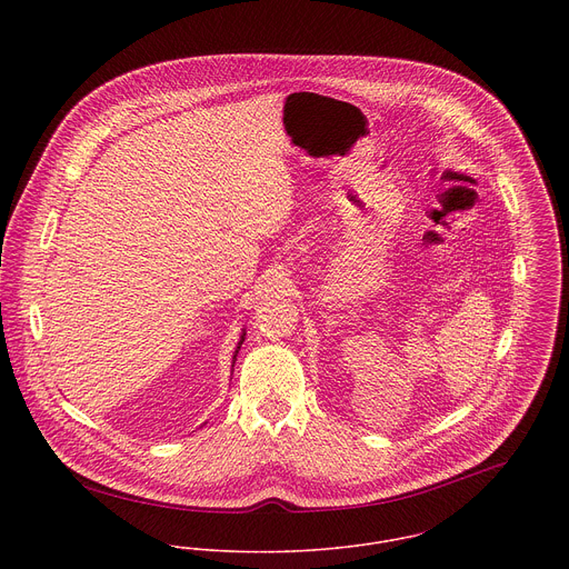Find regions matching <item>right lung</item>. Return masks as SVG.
Segmentation results:
<instances>
[{
    "mask_svg": "<svg viewBox=\"0 0 569 569\" xmlns=\"http://www.w3.org/2000/svg\"><path fill=\"white\" fill-rule=\"evenodd\" d=\"M244 341V330L243 335H241V341H239V346H237V350H234V357H232V368H234V361H237V355H239V348H241V343Z\"/></svg>",
    "mask_w": 569,
    "mask_h": 569,
    "instance_id": "1",
    "label": "right lung"
}]
</instances>
